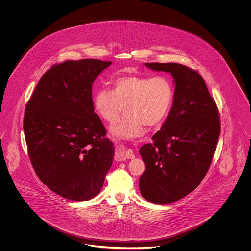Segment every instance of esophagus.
I'll use <instances>...</instances> for the list:
<instances>
[{"instance_id": "34e87169", "label": "esophagus", "mask_w": 251, "mask_h": 251, "mask_svg": "<svg viewBox=\"0 0 251 251\" xmlns=\"http://www.w3.org/2000/svg\"><path fill=\"white\" fill-rule=\"evenodd\" d=\"M134 153L131 149L126 150L122 145H119L117 148L116 159L117 160H125V159H133Z\"/></svg>"}]
</instances>
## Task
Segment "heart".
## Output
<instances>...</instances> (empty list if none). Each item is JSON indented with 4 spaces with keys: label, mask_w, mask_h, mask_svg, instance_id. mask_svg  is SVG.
<instances>
[{
    "label": "heart",
    "mask_w": 251,
    "mask_h": 251,
    "mask_svg": "<svg viewBox=\"0 0 251 251\" xmlns=\"http://www.w3.org/2000/svg\"><path fill=\"white\" fill-rule=\"evenodd\" d=\"M174 88L167 76L129 75L117 78L112 90L96 92L93 104L97 114L109 124L119 120L125 106V116L112 128V133L131 140L145 133L146 125L155 127L166 119L173 102Z\"/></svg>",
    "instance_id": "b5f03b06"
}]
</instances>
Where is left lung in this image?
I'll return each mask as SVG.
<instances>
[{
    "label": "left lung",
    "mask_w": 251,
    "mask_h": 251,
    "mask_svg": "<svg viewBox=\"0 0 251 251\" xmlns=\"http://www.w3.org/2000/svg\"><path fill=\"white\" fill-rule=\"evenodd\" d=\"M157 72H169L175 90L172 107L152 143L141 147L145 163L139 188L155 204L175 202L201 182L211 166L220 133L214 99L202 77L178 63H146Z\"/></svg>",
    "instance_id": "left-lung-1"
}]
</instances>
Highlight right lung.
Masks as SVG:
<instances>
[{
	"mask_svg": "<svg viewBox=\"0 0 251 251\" xmlns=\"http://www.w3.org/2000/svg\"><path fill=\"white\" fill-rule=\"evenodd\" d=\"M111 63L82 59L53 65L25 108L24 135L36 175L71 201L96 197L113 163L114 146L92 100L93 82Z\"/></svg>",
	"mask_w": 251,
	"mask_h": 251,
	"instance_id": "obj_1",
	"label": "right lung"
}]
</instances>
